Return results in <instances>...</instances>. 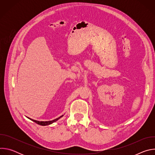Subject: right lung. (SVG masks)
<instances>
[{
  "instance_id": "right-lung-1",
  "label": "right lung",
  "mask_w": 155,
  "mask_h": 155,
  "mask_svg": "<svg viewBox=\"0 0 155 155\" xmlns=\"http://www.w3.org/2000/svg\"><path fill=\"white\" fill-rule=\"evenodd\" d=\"M62 116H63V115H62V116H61L60 117H59V118H56V119H54V120H52V121H37V120H32V119H31V120L33 121H34L35 123H36L37 124H39V125L47 126V125L51 124H52L53 123H54L55 121H56L57 120H58L60 118H61Z\"/></svg>"
}]
</instances>
